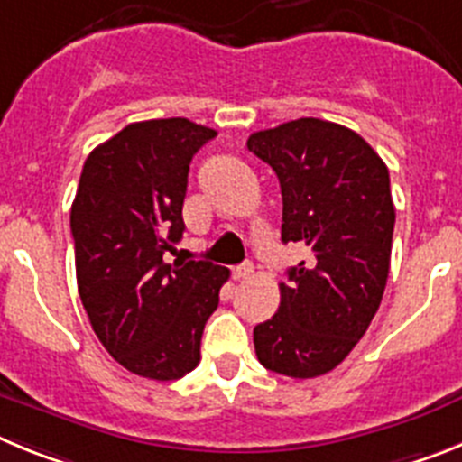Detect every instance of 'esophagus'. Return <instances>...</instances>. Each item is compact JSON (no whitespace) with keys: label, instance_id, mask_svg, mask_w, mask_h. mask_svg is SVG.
<instances>
[{"label":"esophagus","instance_id":"34e87169","mask_svg":"<svg viewBox=\"0 0 462 462\" xmlns=\"http://www.w3.org/2000/svg\"><path fill=\"white\" fill-rule=\"evenodd\" d=\"M252 273H254V266H252V263H240V266H236L234 271H231V275H234V280H245V277H250Z\"/></svg>","mask_w":462,"mask_h":462}]
</instances>
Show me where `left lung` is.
<instances>
[{"instance_id":"obj_1","label":"left lung","mask_w":462,"mask_h":462,"mask_svg":"<svg viewBox=\"0 0 462 462\" xmlns=\"http://www.w3.org/2000/svg\"><path fill=\"white\" fill-rule=\"evenodd\" d=\"M282 189V240L312 256L289 268L280 308L254 328L261 365L310 379L340 365L368 330L391 266L389 169L356 132L300 117L247 138Z\"/></svg>"}]
</instances>
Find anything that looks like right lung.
I'll use <instances>...</instances> for the list:
<instances>
[{"label":"right lung","instance_id":"obj_1","mask_svg":"<svg viewBox=\"0 0 462 462\" xmlns=\"http://www.w3.org/2000/svg\"><path fill=\"white\" fill-rule=\"evenodd\" d=\"M215 136L187 117L126 125L85 159L71 206L89 324L122 368L157 382L199 365L203 328L228 280V268L210 261H164L185 231L191 157Z\"/></svg>","mask_w":462,"mask_h":462}]
</instances>
